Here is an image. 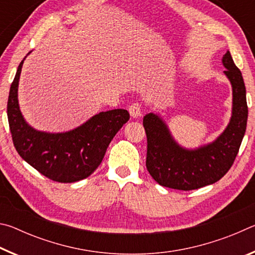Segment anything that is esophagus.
Masks as SVG:
<instances>
[{"mask_svg": "<svg viewBox=\"0 0 255 255\" xmlns=\"http://www.w3.org/2000/svg\"><path fill=\"white\" fill-rule=\"evenodd\" d=\"M129 114L132 118H138L141 116V108L140 105H138V103H133L130 107H129Z\"/></svg>", "mask_w": 255, "mask_h": 255, "instance_id": "esophagus-1", "label": "esophagus"}]
</instances>
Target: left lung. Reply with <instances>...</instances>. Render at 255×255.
I'll list each match as a JSON object with an SVG mask.
<instances>
[{
    "label": "left lung",
    "mask_w": 255,
    "mask_h": 255,
    "mask_svg": "<svg viewBox=\"0 0 255 255\" xmlns=\"http://www.w3.org/2000/svg\"><path fill=\"white\" fill-rule=\"evenodd\" d=\"M224 74L232 85V115L221 135L210 143L187 148L172 135L159 114L145 115L143 125L147 136L146 167L163 187L195 190L213 184L225 175L234 163L248 124L247 90L242 73L230 51L222 58Z\"/></svg>",
    "instance_id": "1"
}]
</instances>
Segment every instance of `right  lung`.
Returning a JSON list of instances; mask_svg holds the SVG:
<instances>
[{
	"instance_id": "obj_1",
	"label": "right lung",
	"mask_w": 255,
	"mask_h": 255,
	"mask_svg": "<svg viewBox=\"0 0 255 255\" xmlns=\"http://www.w3.org/2000/svg\"><path fill=\"white\" fill-rule=\"evenodd\" d=\"M27 56L16 70L7 100L8 126L16 152L53 181L71 183L88 178L100 165L112 138L129 120V112L125 109L99 112L67 131L37 130L25 122L18 99L21 70Z\"/></svg>"
}]
</instances>
